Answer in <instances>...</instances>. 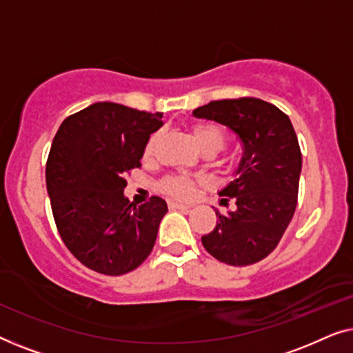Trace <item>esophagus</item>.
<instances>
[{
  "label": "esophagus",
  "mask_w": 353,
  "mask_h": 353,
  "mask_svg": "<svg viewBox=\"0 0 353 353\" xmlns=\"http://www.w3.org/2000/svg\"><path fill=\"white\" fill-rule=\"evenodd\" d=\"M168 207H170V209H175V210H185V212H188L191 209V205H188V204H181V202H168Z\"/></svg>",
  "instance_id": "esophagus-1"
}]
</instances>
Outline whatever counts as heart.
Listing matches in <instances>:
<instances>
[{"instance_id": "heart-1", "label": "heart", "mask_w": 353, "mask_h": 353, "mask_svg": "<svg viewBox=\"0 0 353 353\" xmlns=\"http://www.w3.org/2000/svg\"><path fill=\"white\" fill-rule=\"evenodd\" d=\"M191 133H192V138H194L196 144L199 146V149L204 154H215L216 151H220L225 144L223 130L216 127V125L197 123L192 127ZM159 139H161V134L159 133H154L152 137L149 138L146 149H144L146 157L152 156V152L157 146ZM162 186H163V190H165V192H168L170 196L181 197V199H185V197H190L192 192H194L196 181L190 176H183V175L168 176L163 180Z\"/></svg>"}]
</instances>
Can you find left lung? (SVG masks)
Listing matches in <instances>:
<instances>
[{
  "label": "left lung",
  "instance_id": "1",
  "mask_svg": "<svg viewBox=\"0 0 353 353\" xmlns=\"http://www.w3.org/2000/svg\"><path fill=\"white\" fill-rule=\"evenodd\" d=\"M192 115L225 125L243 144L233 181L219 192L234 199L236 209L226 215L215 210L216 226L202 244L233 267L260 262L278 245L297 205L302 154L291 120L257 98L212 101Z\"/></svg>",
  "mask_w": 353,
  "mask_h": 353
}]
</instances>
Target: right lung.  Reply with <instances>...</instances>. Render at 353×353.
Wrapping results in <instances>:
<instances>
[{
	"instance_id": "right-lung-1",
	"label": "right lung",
	"mask_w": 353,
	"mask_h": 353,
	"mask_svg": "<svg viewBox=\"0 0 353 353\" xmlns=\"http://www.w3.org/2000/svg\"><path fill=\"white\" fill-rule=\"evenodd\" d=\"M162 125V112L94 103L57 130L46 190L62 241L85 267L119 276L151 254L167 202L154 196L137 207L123 190L125 176L141 167L149 137Z\"/></svg>"
}]
</instances>
